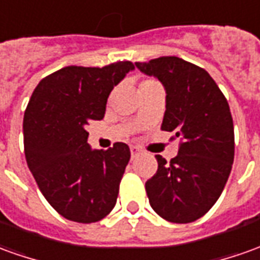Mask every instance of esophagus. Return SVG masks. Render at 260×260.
I'll return each instance as SVG.
<instances>
[{"mask_svg": "<svg viewBox=\"0 0 260 260\" xmlns=\"http://www.w3.org/2000/svg\"><path fill=\"white\" fill-rule=\"evenodd\" d=\"M141 153H142L141 149L136 148V146H131V156H132V157H136V156H139Z\"/></svg>", "mask_w": 260, "mask_h": 260, "instance_id": "34e87169", "label": "esophagus"}]
</instances>
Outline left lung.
Listing matches in <instances>:
<instances>
[{"label":"left lung","instance_id":"8db88e82","mask_svg":"<svg viewBox=\"0 0 260 260\" xmlns=\"http://www.w3.org/2000/svg\"><path fill=\"white\" fill-rule=\"evenodd\" d=\"M135 66L153 76L166 91L161 131L180 138L177 156L160 155L146 181L150 207L161 218L187 224L201 218L224 190L234 163V122L228 101L204 69L176 56Z\"/></svg>","mask_w":260,"mask_h":260}]
</instances>
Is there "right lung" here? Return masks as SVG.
I'll return each instance as SVG.
<instances>
[{
  "mask_svg": "<svg viewBox=\"0 0 260 260\" xmlns=\"http://www.w3.org/2000/svg\"><path fill=\"white\" fill-rule=\"evenodd\" d=\"M134 69L131 61L63 67L41 80L29 100L23 117L28 168L49 204L70 221L97 222L115 207L129 148L118 142L91 149L86 126L104 118L110 92Z\"/></svg>",
  "mask_w": 260,
  "mask_h": 260,
  "instance_id": "add662e5",
  "label": "right lung"
}]
</instances>
